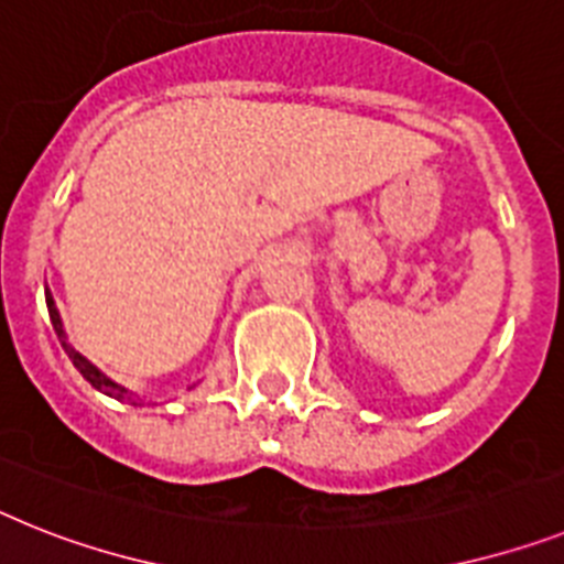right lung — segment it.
<instances>
[{
	"label": "right lung",
	"mask_w": 564,
	"mask_h": 564,
	"mask_svg": "<svg viewBox=\"0 0 564 564\" xmlns=\"http://www.w3.org/2000/svg\"><path fill=\"white\" fill-rule=\"evenodd\" d=\"M45 301H48V315H51V324H54L56 338H59V344H63V349H65V352H68L70 364H74V367H77V370L83 372L85 381H88V384H91L94 390H99V392H106V395H111V399H117V401H126V399H129L131 404H140V395H137V399H134V392H131L129 387L117 384V381H113V378H108L106 372L99 370V367H94V364L88 361V358H85L83 352H77V349L70 347V344H68V335H65L63 318H59V310H56L54 295H51V292H48V286H45Z\"/></svg>",
	"instance_id": "right-lung-1"
}]
</instances>
